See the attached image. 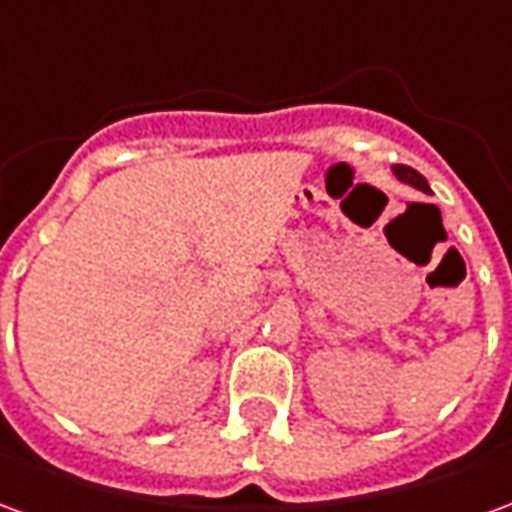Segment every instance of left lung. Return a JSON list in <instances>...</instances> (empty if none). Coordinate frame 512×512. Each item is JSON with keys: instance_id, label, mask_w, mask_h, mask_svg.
I'll return each instance as SVG.
<instances>
[{"instance_id": "1", "label": "left lung", "mask_w": 512, "mask_h": 512, "mask_svg": "<svg viewBox=\"0 0 512 512\" xmlns=\"http://www.w3.org/2000/svg\"><path fill=\"white\" fill-rule=\"evenodd\" d=\"M395 175H397V178H400V180H403V183H411L414 189L430 191V189H428V180L422 178V175H419L417 169L406 167V164H397V167H395Z\"/></svg>"}]
</instances>
